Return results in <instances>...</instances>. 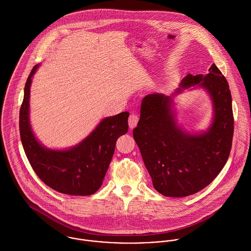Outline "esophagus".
<instances>
[{"mask_svg":"<svg viewBox=\"0 0 251 251\" xmlns=\"http://www.w3.org/2000/svg\"><path fill=\"white\" fill-rule=\"evenodd\" d=\"M138 121H139L138 115L135 114V113H131L130 116H129V118H128V126H129V127H130V128L135 127V126H137Z\"/></svg>","mask_w":251,"mask_h":251,"instance_id":"1","label":"esophagus"}]
</instances>
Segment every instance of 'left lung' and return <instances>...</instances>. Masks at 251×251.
<instances>
[{"mask_svg": "<svg viewBox=\"0 0 251 251\" xmlns=\"http://www.w3.org/2000/svg\"><path fill=\"white\" fill-rule=\"evenodd\" d=\"M193 86L207 90L213 100L214 122L208 131H182L172 110L173 98L158 93L144 98L133 129L154 189L168 197H185L209 185L224 167L232 147L234 117L226 78L213 64L205 76L182 78L174 95Z\"/></svg>", "mask_w": 251, "mask_h": 251, "instance_id": "obj_1", "label": "left lung"}]
</instances>
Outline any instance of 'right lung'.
I'll use <instances>...</instances> for the list:
<instances>
[{"label": "right lung", "mask_w": 251, "mask_h": 251, "mask_svg": "<svg viewBox=\"0 0 251 251\" xmlns=\"http://www.w3.org/2000/svg\"><path fill=\"white\" fill-rule=\"evenodd\" d=\"M30 73L19 113V129L28 160L37 177L54 190L72 195L94 194L102 184L118 138L127 132L128 112L103 119L77 146L64 151L44 148L36 140L29 120V100L32 77Z\"/></svg>", "instance_id": "1"}]
</instances>
